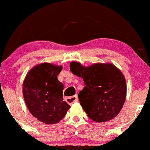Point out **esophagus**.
Returning <instances> with one entry per match:
<instances>
[{
  "instance_id": "obj_1",
  "label": "esophagus",
  "mask_w": 150,
  "mask_h": 150,
  "mask_svg": "<svg viewBox=\"0 0 150 150\" xmlns=\"http://www.w3.org/2000/svg\"><path fill=\"white\" fill-rule=\"evenodd\" d=\"M66 101L67 102V103H69V105H72V104L75 103V102L78 101V98H77V96H71V97L66 98Z\"/></svg>"
}]
</instances>
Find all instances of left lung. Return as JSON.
Masks as SVG:
<instances>
[{"instance_id":"8db88e82","label":"left lung","mask_w":150,"mask_h":150,"mask_svg":"<svg viewBox=\"0 0 150 150\" xmlns=\"http://www.w3.org/2000/svg\"><path fill=\"white\" fill-rule=\"evenodd\" d=\"M70 70L82 77L86 85L78 98L89 118L105 122L116 117L127 96L126 80L120 70L111 63H96L86 67L75 62H71Z\"/></svg>"}]
</instances>
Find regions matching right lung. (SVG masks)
<instances>
[{
    "mask_svg": "<svg viewBox=\"0 0 150 150\" xmlns=\"http://www.w3.org/2000/svg\"><path fill=\"white\" fill-rule=\"evenodd\" d=\"M62 66L42 63L34 66L25 77L23 95L30 113L47 125L58 123L71 106L63 101L64 84L57 79Z\"/></svg>",
    "mask_w": 150,
    "mask_h": 150,
    "instance_id": "add662e5",
    "label": "right lung"
}]
</instances>
